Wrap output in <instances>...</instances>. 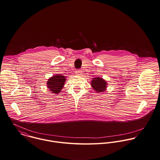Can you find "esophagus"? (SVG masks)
Listing matches in <instances>:
<instances>
[{
    "label": "esophagus",
    "instance_id": "1",
    "mask_svg": "<svg viewBox=\"0 0 160 160\" xmlns=\"http://www.w3.org/2000/svg\"><path fill=\"white\" fill-rule=\"evenodd\" d=\"M81 73H82V71H81L80 70H78L76 71V74H77V75H81Z\"/></svg>",
    "mask_w": 160,
    "mask_h": 160
}]
</instances>
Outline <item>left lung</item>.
<instances>
[{"mask_svg":"<svg viewBox=\"0 0 160 160\" xmlns=\"http://www.w3.org/2000/svg\"><path fill=\"white\" fill-rule=\"evenodd\" d=\"M108 83L104 79L97 77L96 78H92L91 82V86L96 93H102L106 92Z\"/></svg>","mask_w":160,"mask_h":160,"instance_id":"left-lung-1","label":"left lung"}]
</instances>
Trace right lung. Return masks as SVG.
I'll return each mask as SVG.
<instances>
[{
  "instance_id": "add662e5",
  "label": "right lung",
  "mask_w": 160,
  "mask_h": 160,
  "mask_svg": "<svg viewBox=\"0 0 160 160\" xmlns=\"http://www.w3.org/2000/svg\"><path fill=\"white\" fill-rule=\"evenodd\" d=\"M65 80V76L61 74H56L48 79L47 82V87L52 94H58L64 87Z\"/></svg>"
}]
</instances>
